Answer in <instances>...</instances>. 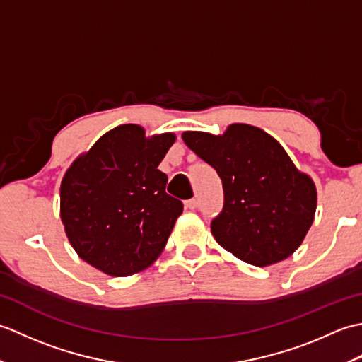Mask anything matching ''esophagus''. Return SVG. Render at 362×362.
<instances>
[{
    "mask_svg": "<svg viewBox=\"0 0 362 362\" xmlns=\"http://www.w3.org/2000/svg\"><path fill=\"white\" fill-rule=\"evenodd\" d=\"M185 206L188 210H196L197 209V201H196V199H188V201L185 202Z\"/></svg>",
    "mask_w": 362,
    "mask_h": 362,
    "instance_id": "esophagus-1",
    "label": "esophagus"
}]
</instances>
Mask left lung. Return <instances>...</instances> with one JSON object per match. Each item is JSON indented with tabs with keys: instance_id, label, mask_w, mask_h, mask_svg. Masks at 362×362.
Segmentation results:
<instances>
[{
	"instance_id": "8db88e82",
	"label": "left lung",
	"mask_w": 362,
	"mask_h": 362,
	"mask_svg": "<svg viewBox=\"0 0 362 362\" xmlns=\"http://www.w3.org/2000/svg\"><path fill=\"white\" fill-rule=\"evenodd\" d=\"M182 138L222 180L224 209L211 221L219 245L258 267L300 247L314 221L317 191L274 136L255 126L230 124L222 135L189 130Z\"/></svg>"
}]
</instances>
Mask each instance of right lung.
<instances>
[{
    "instance_id": "right-lung-1",
    "label": "right lung",
    "mask_w": 362,
    "mask_h": 362,
    "mask_svg": "<svg viewBox=\"0 0 362 362\" xmlns=\"http://www.w3.org/2000/svg\"><path fill=\"white\" fill-rule=\"evenodd\" d=\"M174 134L146 136L136 124L104 134L68 168L60 219L68 241L88 264L112 276L143 271L158 258L183 211L158 168Z\"/></svg>"
}]
</instances>
